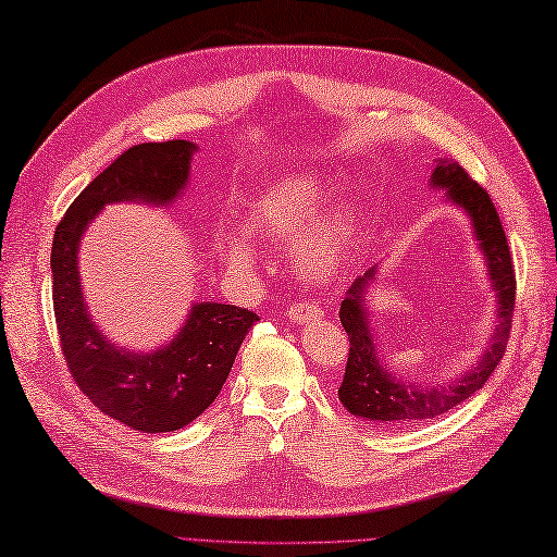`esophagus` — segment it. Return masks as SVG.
<instances>
[{
    "label": "esophagus",
    "instance_id": "esophagus-1",
    "mask_svg": "<svg viewBox=\"0 0 557 557\" xmlns=\"http://www.w3.org/2000/svg\"><path fill=\"white\" fill-rule=\"evenodd\" d=\"M322 310L318 306H308V302H300V306H293L288 310V320L293 324H306L310 320H320Z\"/></svg>",
    "mask_w": 557,
    "mask_h": 557
}]
</instances>
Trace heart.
Here are the masks:
<instances>
[{
  "label": "heart",
  "mask_w": 557,
  "mask_h": 557,
  "mask_svg": "<svg viewBox=\"0 0 557 557\" xmlns=\"http://www.w3.org/2000/svg\"><path fill=\"white\" fill-rule=\"evenodd\" d=\"M330 186L318 174H288L269 184L247 203L249 233L274 243L298 237L296 267L310 281H327L337 274L356 237L354 206L342 203L322 211ZM213 251L225 269L243 274L251 269L255 247L243 233L218 235Z\"/></svg>",
  "instance_id": "obj_1"
}]
</instances>
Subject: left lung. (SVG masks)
<instances>
[{
    "mask_svg": "<svg viewBox=\"0 0 557 557\" xmlns=\"http://www.w3.org/2000/svg\"><path fill=\"white\" fill-rule=\"evenodd\" d=\"M429 186L444 191L446 203L458 208L470 220L478 251L485 259L490 288L495 293V327L490 332L485 349L475 356V363H470L463 373L450 377L448 383L405 381L385 363L381 349H377L369 308L377 283V264L356 278L339 310L342 327L349 334L351 346L337 393L349 414L375 426L419 424L448 412L487 383V377L507 351L517 278H513L509 245L495 206L485 188L470 180L456 162L436 160Z\"/></svg>",
    "mask_w": 557,
    "mask_h": 557,
    "instance_id": "1",
    "label": "left lung"
}]
</instances>
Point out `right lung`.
<instances>
[{"label": "right lung", "mask_w": 557, "mask_h": 557, "mask_svg": "<svg viewBox=\"0 0 557 557\" xmlns=\"http://www.w3.org/2000/svg\"><path fill=\"white\" fill-rule=\"evenodd\" d=\"M198 145L143 143L125 150L72 201L52 237V306L62 354L101 412L145 434L176 432L203 414L227 381L257 314L223 302H191L170 342L150 351L109 339L84 298L79 247L91 220L113 203L166 208L186 194Z\"/></svg>", "instance_id": "1"}]
</instances>
